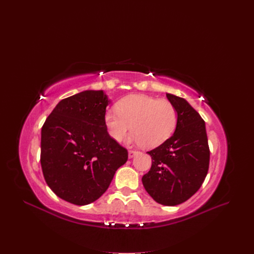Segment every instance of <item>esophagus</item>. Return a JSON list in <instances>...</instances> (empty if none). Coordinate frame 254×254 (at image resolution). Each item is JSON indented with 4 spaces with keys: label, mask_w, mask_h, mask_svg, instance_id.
<instances>
[{
    "label": "esophagus",
    "mask_w": 254,
    "mask_h": 254,
    "mask_svg": "<svg viewBox=\"0 0 254 254\" xmlns=\"http://www.w3.org/2000/svg\"><path fill=\"white\" fill-rule=\"evenodd\" d=\"M139 152H137V151H129L128 152V158L129 159H131V158H133L135 155H137Z\"/></svg>",
    "instance_id": "34e87169"
}]
</instances>
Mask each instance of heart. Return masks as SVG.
<instances>
[{
  "instance_id": "heart-1",
  "label": "heart",
  "mask_w": 254,
  "mask_h": 254,
  "mask_svg": "<svg viewBox=\"0 0 254 254\" xmlns=\"http://www.w3.org/2000/svg\"><path fill=\"white\" fill-rule=\"evenodd\" d=\"M117 112L104 116L110 135L123 141L130 130V141L154 149L164 143L177 126V110L167 99H158L147 94H131L122 98L116 105Z\"/></svg>"
}]
</instances>
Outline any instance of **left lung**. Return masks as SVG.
<instances>
[{
	"mask_svg": "<svg viewBox=\"0 0 254 254\" xmlns=\"http://www.w3.org/2000/svg\"><path fill=\"white\" fill-rule=\"evenodd\" d=\"M177 110L175 132L148 152L151 170L141 178L149 195L159 204L176 206L191 198L207 176L210 151L205 122L182 97L167 93Z\"/></svg>",
	"mask_w": 254,
	"mask_h": 254,
	"instance_id": "8db88e82",
	"label": "left lung"
}]
</instances>
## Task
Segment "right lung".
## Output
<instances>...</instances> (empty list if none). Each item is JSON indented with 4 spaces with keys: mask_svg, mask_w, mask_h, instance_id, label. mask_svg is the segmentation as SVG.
<instances>
[{
    "mask_svg": "<svg viewBox=\"0 0 254 254\" xmlns=\"http://www.w3.org/2000/svg\"><path fill=\"white\" fill-rule=\"evenodd\" d=\"M110 103L102 90H85L58 102L41 130V167L49 188L74 205L96 201L110 187L127 151L107 132Z\"/></svg>",
    "mask_w": 254,
    "mask_h": 254,
    "instance_id": "right-lung-1",
    "label": "right lung"
}]
</instances>
